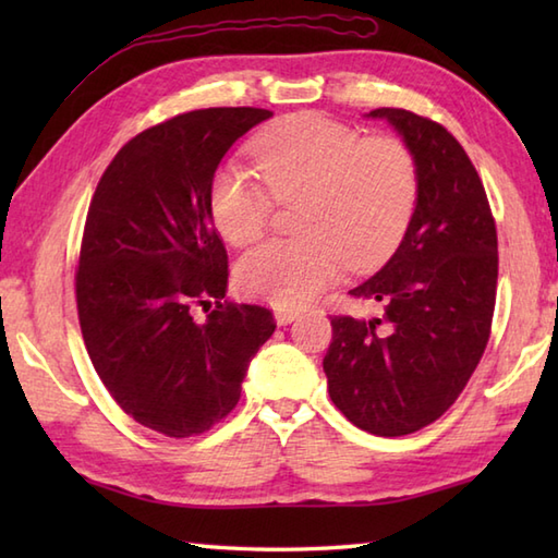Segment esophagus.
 <instances>
[{
	"mask_svg": "<svg viewBox=\"0 0 558 558\" xmlns=\"http://www.w3.org/2000/svg\"><path fill=\"white\" fill-rule=\"evenodd\" d=\"M298 316H300L298 310H278V312H276V322H278L280 326H288V324H292Z\"/></svg>",
	"mask_w": 558,
	"mask_h": 558,
	"instance_id": "obj_1",
	"label": "esophagus"
}]
</instances>
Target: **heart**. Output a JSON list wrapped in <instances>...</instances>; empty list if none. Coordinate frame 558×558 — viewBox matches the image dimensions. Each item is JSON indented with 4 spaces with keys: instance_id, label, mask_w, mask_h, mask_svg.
I'll return each mask as SVG.
<instances>
[{
    "instance_id": "heart-1",
    "label": "heart",
    "mask_w": 558,
    "mask_h": 558,
    "mask_svg": "<svg viewBox=\"0 0 558 558\" xmlns=\"http://www.w3.org/2000/svg\"><path fill=\"white\" fill-rule=\"evenodd\" d=\"M260 180L240 162L213 174L208 204L234 246L258 242L278 204H294L298 240L268 242L236 264V288L276 306H302L350 268H372L405 234L420 196L417 158L400 136H362L318 112L268 124L254 144Z\"/></svg>"
}]
</instances>
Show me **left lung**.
I'll use <instances>...</instances> for the list:
<instances>
[{
  "instance_id": "obj_1",
  "label": "left lung",
  "mask_w": 558,
  "mask_h": 558,
  "mask_svg": "<svg viewBox=\"0 0 558 558\" xmlns=\"http://www.w3.org/2000/svg\"><path fill=\"white\" fill-rule=\"evenodd\" d=\"M369 114L386 117L414 153L420 196L398 252L350 290L384 314L330 316L324 372L354 426L405 436L453 405L487 350L499 240L475 165L444 124L400 108Z\"/></svg>"
}]
</instances>
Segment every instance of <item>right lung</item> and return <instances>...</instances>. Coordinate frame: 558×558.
Masks as SVG:
<instances>
[{
    "instance_id": "right-lung-1",
    "label": "right lung",
    "mask_w": 558,
    "mask_h": 558,
    "mask_svg": "<svg viewBox=\"0 0 558 558\" xmlns=\"http://www.w3.org/2000/svg\"><path fill=\"white\" fill-rule=\"evenodd\" d=\"M268 117L208 108L148 126L90 198L74 282L83 342L117 405L170 438L228 417L248 362L276 330L266 306L222 302L228 248L208 204L225 153ZM196 305L211 311L204 325Z\"/></svg>"
}]
</instances>
